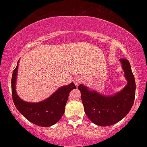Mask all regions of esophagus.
<instances>
[{
    "label": "esophagus",
    "instance_id": "esophagus-1",
    "mask_svg": "<svg viewBox=\"0 0 147 147\" xmlns=\"http://www.w3.org/2000/svg\"><path fill=\"white\" fill-rule=\"evenodd\" d=\"M82 82V78H79V77H76V78L74 79V83H75L76 86H78L79 84Z\"/></svg>",
    "mask_w": 147,
    "mask_h": 147
}]
</instances>
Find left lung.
Returning a JSON list of instances; mask_svg holds the SVG:
<instances>
[{"label": "left lung", "mask_w": 147, "mask_h": 147, "mask_svg": "<svg viewBox=\"0 0 147 147\" xmlns=\"http://www.w3.org/2000/svg\"><path fill=\"white\" fill-rule=\"evenodd\" d=\"M119 61L127 80V84L120 92L106 96L89 90L83 84L78 86L86 114L91 122L98 126H111L119 122L129 113L134 103L136 87L131 65L125 59Z\"/></svg>", "instance_id": "8db88e82"}]
</instances>
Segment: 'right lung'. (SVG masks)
I'll list each match as a JSON object with an SVG mask.
<instances>
[{"label":"right lung","mask_w":147,"mask_h":147,"mask_svg":"<svg viewBox=\"0 0 147 147\" xmlns=\"http://www.w3.org/2000/svg\"><path fill=\"white\" fill-rule=\"evenodd\" d=\"M18 61L11 77V93L15 106L28 120L37 126L48 127L54 125L63 115L68 95L70 91L76 88L75 85L72 82L63 86L41 102H24L18 97L16 91Z\"/></svg>","instance_id":"add662e5"}]
</instances>
